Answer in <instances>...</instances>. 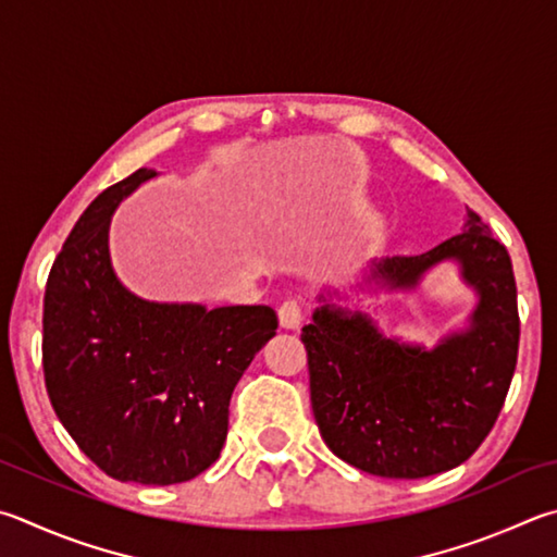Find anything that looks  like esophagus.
<instances>
[{"instance_id": "obj_1", "label": "esophagus", "mask_w": 557, "mask_h": 557, "mask_svg": "<svg viewBox=\"0 0 557 557\" xmlns=\"http://www.w3.org/2000/svg\"><path fill=\"white\" fill-rule=\"evenodd\" d=\"M277 317H280V326L282 329H299V323H301V301L299 299L282 301L280 309H277Z\"/></svg>"}]
</instances>
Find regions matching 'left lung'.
Listing matches in <instances>:
<instances>
[{"label": "left lung", "instance_id": "obj_1", "mask_svg": "<svg viewBox=\"0 0 557 557\" xmlns=\"http://www.w3.org/2000/svg\"><path fill=\"white\" fill-rule=\"evenodd\" d=\"M443 260L458 262L480 301L470 326L431 350L382 336L368 313L333 305H321L301 329L323 443L377 478L419 480L468 460L497 421L517 368L511 258L474 211L458 236L429 252L375 260L368 280L413 289Z\"/></svg>", "mask_w": 557, "mask_h": 557}]
</instances>
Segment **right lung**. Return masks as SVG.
Returning a JSON list of instances; mask_svg holds the SVG:
<instances>
[{
    "label": "right lung",
    "instance_id": "1",
    "mask_svg": "<svg viewBox=\"0 0 557 557\" xmlns=\"http://www.w3.org/2000/svg\"><path fill=\"white\" fill-rule=\"evenodd\" d=\"M107 187L65 238L44 297V375L60 423L109 478L177 484L216 462L228 401L275 336L270 307L158 305L121 285L109 260L119 201L156 177Z\"/></svg>",
    "mask_w": 557,
    "mask_h": 557
}]
</instances>
